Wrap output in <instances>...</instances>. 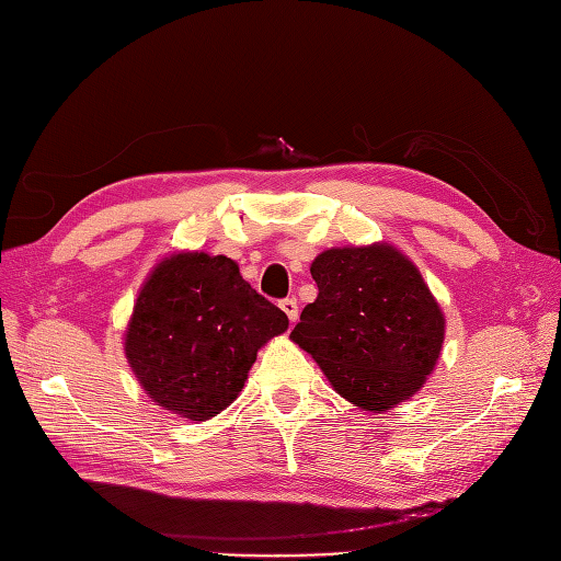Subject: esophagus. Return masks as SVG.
<instances>
[{
	"mask_svg": "<svg viewBox=\"0 0 561 561\" xmlns=\"http://www.w3.org/2000/svg\"><path fill=\"white\" fill-rule=\"evenodd\" d=\"M280 309H283V313L290 318V322H297V318H299V304H297V299H283L280 301Z\"/></svg>",
	"mask_w": 561,
	"mask_h": 561,
	"instance_id": "esophagus-1",
	"label": "esophagus"
}]
</instances>
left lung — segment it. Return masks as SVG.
I'll return each mask as SVG.
<instances>
[{
    "label": "left lung",
    "instance_id": "8db88e82",
    "mask_svg": "<svg viewBox=\"0 0 561 561\" xmlns=\"http://www.w3.org/2000/svg\"><path fill=\"white\" fill-rule=\"evenodd\" d=\"M318 297L290 339L339 396L386 412L426 383L445 342V316L419 268L388 243L332 248L311 264Z\"/></svg>",
    "mask_w": 561,
    "mask_h": 561
}]
</instances>
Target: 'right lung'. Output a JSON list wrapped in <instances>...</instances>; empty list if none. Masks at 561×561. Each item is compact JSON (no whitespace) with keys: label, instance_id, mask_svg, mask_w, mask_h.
Returning <instances> with one entry per match:
<instances>
[{"label":"right lung","instance_id":"obj_1","mask_svg":"<svg viewBox=\"0 0 561 561\" xmlns=\"http://www.w3.org/2000/svg\"><path fill=\"white\" fill-rule=\"evenodd\" d=\"M287 316L217 254L180 252L145 280L126 330V358L147 396L182 419L206 421L239 398L257 351Z\"/></svg>","mask_w":561,"mask_h":561}]
</instances>
